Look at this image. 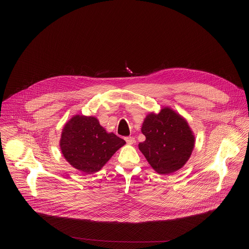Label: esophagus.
Here are the masks:
<instances>
[{
  "mask_svg": "<svg viewBox=\"0 0 249 249\" xmlns=\"http://www.w3.org/2000/svg\"><path fill=\"white\" fill-rule=\"evenodd\" d=\"M125 141H126V143L128 144V145H133L134 143H135V138L134 137H126L125 138Z\"/></svg>",
  "mask_w": 249,
  "mask_h": 249,
  "instance_id": "34e87169",
  "label": "esophagus"
}]
</instances>
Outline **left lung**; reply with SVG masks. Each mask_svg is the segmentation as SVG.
<instances>
[{
	"instance_id": "obj_1",
	"label": "left lung",
	"mask_w": 249,
	"mask_h": 249,
	"mask_svg": "<svg viewBox=\"0 0 249 249\" xmlns=\"http://www.w3.org/2000/svg\"><path fill=\"white\" fill-rule=\"evenodd\" d=\"M141 131L146 140L139 144V150L160 174L168 175L180 169L193 152V131L186 119L170 107L148 114Z\"/></svg>"
}]
</instances>
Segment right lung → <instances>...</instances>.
<instances>
[{
	"mask_svg": "<svg viewBox=\"0 0 249 249\" xmlns=\"http://www.w3.org/2000/svg\"><path fill=\"white\" fill-rule=\"evenodd\" d=\"M126 142L106 132L94 116L77 114L64 126L60 149L66 160L87 174L100 170Z\"/></svg>",
	"mask_w": 249,
	"mask_h": 249,
	"instance_id": "obj_1",
	"label": "right lung"
}]
</instances>
